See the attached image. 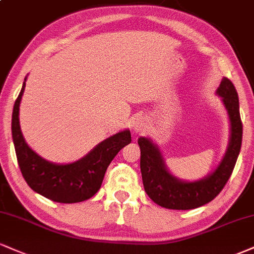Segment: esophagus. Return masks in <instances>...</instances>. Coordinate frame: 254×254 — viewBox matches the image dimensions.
Returning <instances> with one entry per match:
<instances>
[{
  "label": "esophagus",
  "mask_w": 254,
  "mask_h": 254,
  "mask_svg": "<svg viewBox=\"0 0 254 254\" xmlns=\"http://www.w3.org/2000/svg\"><path fill=\"white\" fill-rule=\"evenodd\" d=\"M133 130L137 131V132H144V131L148 129V123L143 117H138L133 121L132 123Z\"/></svg>",
  "instance_id": "1"
}]
</instances>
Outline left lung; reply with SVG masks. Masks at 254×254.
<instances>
[{
	"mask_svg": "<svg viewBox=\"0 0 254 254\" xmlns=\"http://www.w3.org/2000/svg\"><path fill=\"white\" fill-rule=\"evenodd\" d=\"M222 98L231 123V137L227 151L218 168L198 181L177 179L167 169L158 146L146 137H139L140 173L148 196L158 206L169 209H194L210 202L219 195L233 173L241 148L243 123L239 112V98L233 82L224 78L216 90Z\"/></svg>",
	"mask_w": 254,
	"mask_h": 254,
	"instance_id": "obj_1",
	"label": "left lung"
}]
</instances>
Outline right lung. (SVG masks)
I'll use <instances>...</instances> for the list:
<instances>
[{"label": "right lung", "mask_w": 254, "mask_h": 254, "mask_svg": "<svg viewBox=\"0 0 254 254\" xmlns=\"http://www.w3.org/2000/svg\"><path fill=\"white\" fill-rule=\"evenodd\" d=\"M26 79L15 100L11 117V135L23 179L33 190L56 202L75 203L88 200L99 190L111 161L131 142L130 131H121L104 139L86 156L73 163L57 164L46 161L29 148L21 132L19 110Z\"/></svg>", "instance_id": "right-lung-1"}]
</instances>
